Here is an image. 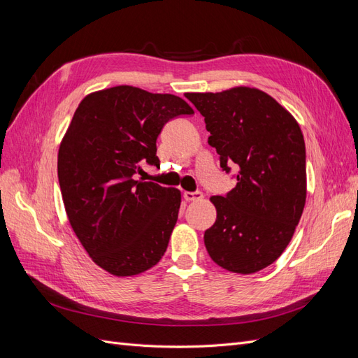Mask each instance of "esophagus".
Segmentation results:
<instances>
[{
    "mask_svg": "<svg viewBox=\"0 0 358 358\" xmlns=\"http://www.w3.org/2000/svg\"><path fill=\"white\" fill-rule=\"evenodd\" d=\"M183 197H185L187 201H197V200L203 199V192H200V191H196V192L185 191V192H183Z\"/></svg>",
    "mask_w": 358,
    "mask_h": 358,
    "instance_id": "esophagus-1",
    "label": "esophagus"
}]
</instances>
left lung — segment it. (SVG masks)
<instances>
[{
  "label": "left lung",
  "mask_w": 358,
  "mask_h": 358,
  "mask_svg": "<svg viewBox=\"0 0 358 358\" xmlns=\"http://www.w3.org/2000/svg\"><path fill=\"white\" fill-rule=\"evenodd\" d=\"M185 96L204 116L221 167L239 169L236 187L225 197H210L216 221L204 231L206 249L229 272H259L285 251L305 208L301 129L285 107L257 88Z\"/></svg>",
  "instance_id": "obj_1"
}]
</instances>
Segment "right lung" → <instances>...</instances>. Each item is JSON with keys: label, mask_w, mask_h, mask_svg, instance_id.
Returning <instances> with one entry per match:
<instances>
[{"label": "right lung", "mask_w": 358, "mask_h": 358, "mask_svg": "<svg viewBox=\"0 0 358 358\" xmlns=\"http://www.w3.org/2000/svg\"><path fill=\"white\" fill-rule=\"evenodd\" d=\"M180 96L119 85L80 101L58 150L69 222L92 262L113 276H134L164 255L180 191L136 180L158 166L157 138L171 117L192 115Z\"/></svg>", "instance_id": "obj_1"}]
</instances>
